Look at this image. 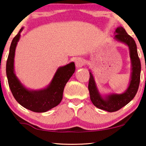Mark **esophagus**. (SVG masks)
I'll use <instances>...</instances> for the list:
<instances>
[{
    "label": "esophagus",
    "instance_id": "34e87169",
    "mask_svg": "<svg viewBox=\"0 0 146 146\" xmlns=\"http://www.w3.org/2000/svg\"><path fill=\"white\" fill-rule=\"evenodd\" d=\"M75 64H76V66L78 68H81L82 66H84V61L82 58H77L75 60Z\"/></svg>",
    "mask_w": 146,
    "mask_h": 146
}]
</instances>
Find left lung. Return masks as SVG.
I'll return each instance as SVG.
<instances>
[{
	"instance_id": "8db88e82",
	"label": "left lung",
	"mask_w": 146,
	"mask_h": 146,
	"mask_svg": "<svg viewBox=\"0 0 146 146\" xmlns=\"http://www.w3.org/2000/svg\"><path fill=\"white\" fill-rule=\"evenodd\" d=\"M115 39L128 46L130 49V55L132 61V72L130 85L127 90L122 94H111L105 99H103L98 92L96 87L94 76L90 72L88 89L90 92V99L95 106L98 108L110 112L119 111L132 100L138 92L140 82L141 63L137 52L136 44L134 39L126 33L122 27H119L116 29Z\"/></svg>"
}]
</instances>
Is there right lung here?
<instances>
[{"instance_id":"1","label":"right lung","mask_w":146,"mask_h":146,"mask_svg":"<svg viewBox=\"0 0 146 146\" xmlns=\"http://www.w3.org/2000/svg\"><path fill=\"white\" fill-rule=\"evenodd\" d=\"M22 30L23 27L14 37L10 45L6 68L8 85L14 98L22 106L35 113H43L57 106L61 102L64 86L74 72L75 64L71 62L58 68L47 88L39 91L27 90L17 78L14 70L15 50Z\"/></svg>"}]
</instances>
